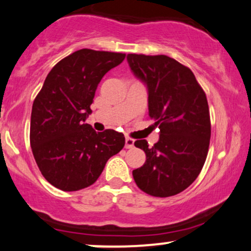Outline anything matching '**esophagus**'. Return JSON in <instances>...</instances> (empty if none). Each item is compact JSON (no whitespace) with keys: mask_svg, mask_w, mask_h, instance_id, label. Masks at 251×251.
Instances as JSON below:
<instances>
[{"mask_svg":"<svg viewBox=\"0 0 251 251\" xmlns=\"http://www.w3.org/2000/svg\"><path fill=\"white\" fill-rule=\"evenodd\" d=\"M134 147V140L130 138V137H126L125 138V148L126 149H132Z\"/></svg>","mask_w":251,"mask_h":251,"instance_id":"obj_1","label":"esophagus"}]
</instances>
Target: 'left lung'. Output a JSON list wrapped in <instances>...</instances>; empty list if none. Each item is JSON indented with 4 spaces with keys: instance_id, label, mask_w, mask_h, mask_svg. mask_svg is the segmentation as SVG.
Segmentation results:
<instances>
[{
    "instance_id": "1",
    "label": "left lung",
    "mask_w": 251,
    "mask_h": 251,
    "mask_svg": "<svg viewBox=\"0 0 251 251\" xmlns=\"http://www.w3.org/2000/svg\"><path fill=\"white\" fill-rule=\"evenodd\" d=\"M132 73L148 88L149 117L159 128V139L149 147L134 142L147 155L132 172L137 186L149 195L178 194L201 172L210 147L211 120L205 92L189 68L158 54H127Z\"/></svg>"
}]
</instances>
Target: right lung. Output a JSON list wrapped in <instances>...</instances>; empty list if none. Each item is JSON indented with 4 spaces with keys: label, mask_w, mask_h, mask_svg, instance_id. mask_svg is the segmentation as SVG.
<instances>
[{
    "label": "right lung",
    "mask_w": 251,
    "mask_h": 251,
    "mask_svg": "<svg viewBox=\"0 0 251 251\" xmlns=\"http://www.w3.org/2000/svg\"><path fill=\"white\" fill-rule=\"evenodd\" d=\"M125 53L82 49L50 71L34 99L29 140L46 181L64 192L89 187L107 161L125 145L114 130L96 132L84 124L102 77L125 59Z\"/></svg>",
    "instance_id": "right-lung-1"
}]
</instances>
